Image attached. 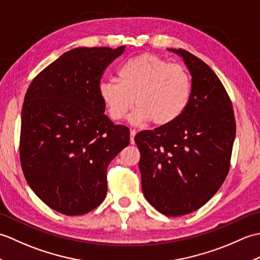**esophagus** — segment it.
<instances>
[{
    "label": "esophagus",
    "instance_id": "obj_1",
    "mask_svg": "<svg viewBox=\"0 0 260 260\" xmlns=\"http://www.w3.org/2000/svg\"><path fill=\"white\" fill-rule=\"evenodd\" d=\"M136 135V131L135 129H131V144H134V137Z\"/></svg>",
    "mask_w": 260,
    "mask_h": 260
}]
</instances>
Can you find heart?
<instances>
[{
  "mask_svg": "<svg viewBox=\"0 0 260 260\" xmlns=\"http://www.w3.org/2000/svg\"><path fill=\"white\" fill-rule=\"evenodd\" d=\"M118 80L99 81L98 96L109 118L118 121L132 108V124L151 120L154 125L174 123L190 103L192 81L185 67L170 63L157 54L143 53L127 59L117 69Z\"/></svg>",
  "mask_w": 260,
  "mask_h": 260,
  "instance_id": "obj_1",
  "label": "heart"
}]
</instances>
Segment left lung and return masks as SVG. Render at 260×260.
<instances>
[{
  "label": "left lung",
  "mask_w": 260,
  "mask_h": 260,
  "mask_svg": "<svg viewBox=\"0 0 260 260\" xmlns=\"http://www.w3.org/2000/svg\"><path fill=\"white\" fill-rule=\"evenodd\" d=\"M192 76L190 103L179 119L135 136L141 152L142 190L169 217L196 211L222 185L236 136L233 104L222 82L201 59L183 49Z\"/></svg>",
  "instance_id": "8db88e82"
}]
</instances>
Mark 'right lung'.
Wrapping results in <instances>:
<instances>
[{
  "label": "right lung",
  "instance_id": "add662e5",
  "mask_svg": "<svg viewBox=\"0 0 260 260\" xmlns=\"http://www.w3.org/2000/svg\"><path fill=\"white\" fill-rule=\"evenodd\" d=\"M125 50L76 48L43 69L27 88L20 159L33 192L67 215L97 208L107 193V168L129 144V129L106 115L97 87Z\"/></svg>",
  "mask_w": 260,
  "mask_h": 260
}]
</instances>
